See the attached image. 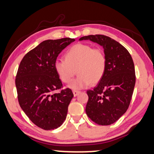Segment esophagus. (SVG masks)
Returning <instances> with one entry per match:
<instances>
[{
    "label": "esophagus",
    "mask_w": 154,
    "mask_h": 154,
    "mask_svg": "<svg viewBox=\"0 0 154 154\" xmlns=\"http://www.w3.org/2000/svg\"><path fill=\"white\" fill-rule=\"evenodd\" d=\"M79 93H80L79 91H73V95H74V97L77 96V95L79 94Z\"/></svg>",
    "instance_id": "34e87169"
}]
</instances>
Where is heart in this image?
Wrapping results in <instances>:
<instances>
[{
    "instance_id": "b5f03b06",
    "label": "heart",
    "mask_w": 154,
    "mask_h": 154,
    "mask_svg": "<svg viewBox=\"0 0 154 154\" xmlns=\"http://www.w3.org/2000/svg\"><path fill=\"white\" fill-rule=\"evenodd\" d=\"M54 67L61 81L66 83L71 81L76 71L79 76L69 87L81 90L91 83L96 84L102 79L106 69V57L101 49L76 44L66 52L64 60L56 61Z\"/></svg>"
}]
</instances>
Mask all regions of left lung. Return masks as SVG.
Listing matches in <instances>:
<instances>
[{
	"label": "left lung",
	"instance_id": "obj_1",
	"mask_svg": "<svg viewBox=\"0 0 154 154\" xmlns=\"http://www.w3.org/2000/svg\"><path fill=\"white\" fill-rule=\"evenodd\" d=\"M101 46L106 57L103 77L88 95L85 112L92 121L100 125L115 123L128 109L134 88V64L129 51L118 42L105 35L82 37Z\"/></svg>",
	"mask_w": 154,
	"mask_h": 154
}]
</instances>
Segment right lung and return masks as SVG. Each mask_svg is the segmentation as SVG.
<instances>
[{
	"mask_svg": "<svg viewBox=\"0 0 154 154\" xmlns=\"http://www.w3.org/2000/svg\"><path fill=\"white\" fill-rule=\"evenodd\" d=\"M74 41L68 37L44 41L20 63L15 79L19 104L29 119L45 130L58 128L66 118L73 94L69 88L54 93L62 86L54 65L61 51Z\"/></svg>",
	"mask_w": 154,
	"mask_h": 154,
	"instance_id": "obj_1",
	"label": "right lung"
}]
</instances>
